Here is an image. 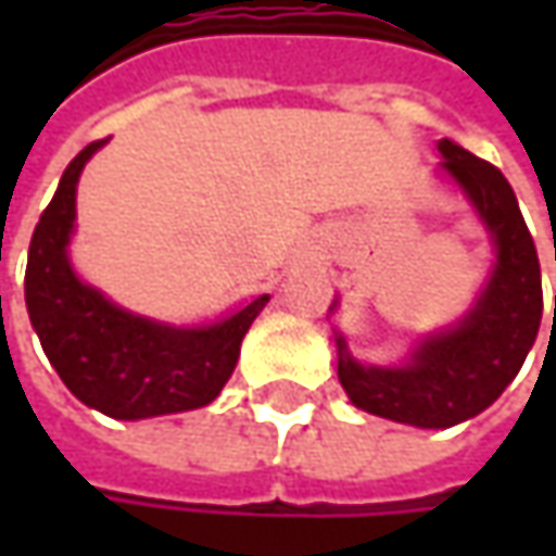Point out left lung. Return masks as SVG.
I'll use <instances>...</instances> for the list:
<instances>
[{"label":"left lung","instance_id":"obj_1","mask_svg":"<svg viewBox=\"0 0 556 556\" xmlns=\"http://www.w3.org/2000/svg\"><path fill=\"white\" fill-rule=\"evenodd\" d=\"M442 169L467 191L495 238L498 263L455 331L424 340L402 368H365L337 337V377L355 408L415 427H455L489 408L523 368L542 325V268L514 188L498 166L439 141ZM556 318V315H554Z\"/></svg>","mask_w":556,"mask_h":556}]
</instances>
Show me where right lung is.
<instances>
[{
	"label": "right lung",
	"mask_w": 556,
	"mask_h": 556,
	"mask_svg": "<svg viewBox=\"0 0 556 556\" xmlns=\"http://www.w3.org/2000/svg\"><path fill=\"white\" fill-rule=\"evenodd\" d=\"M101 144H86L71 161L33 231L24 275L33 328L67 390L101 415L139 420L210 405L235 371L241 340L268 296L213 328L185 331L119 309L83 285L67 260V241L79 173Z\"/></svg>",
	"instance_id": "right-lung-1"
}]
</instances>
